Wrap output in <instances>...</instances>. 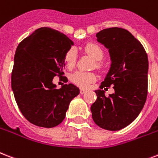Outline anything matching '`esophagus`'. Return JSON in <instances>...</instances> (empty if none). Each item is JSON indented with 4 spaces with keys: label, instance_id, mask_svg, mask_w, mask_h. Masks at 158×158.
Segmentation results:
<instances>
[{
    "label": "esophagus",
    "instance_id": "esophagus-1",
    "mask_svg": "<svg viewBox=\"0 0 158 158\" xmlns=\"http://www.w3.org/2000/svg\"><path fill=\"white\" fill-rule=\"evenodd\" d=\"M85 93H86V90L85 89H80V94H84Z\"/></svg>",
    "mask_w": 158,
    "mask_h": 158
}]
</instances>
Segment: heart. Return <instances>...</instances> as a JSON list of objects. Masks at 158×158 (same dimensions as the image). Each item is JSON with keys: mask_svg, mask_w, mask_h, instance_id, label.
I'll return each instance as SVG.
<instances>
[{"mask_svg": "<svg viewBox=\"0 0 158 158\" xmlns=\"http://www.w3.org/2000/svg\"><path fill=\"white\" fill-rule=\"evenodd\" d=\"M84 51L96 61H100L103 57V50L96 44H88L84 47ZM64 60L67 68H74L77 60V52L75 49L72 48L67 51ZM97 65H99V64H97ZM96 77L93 73H86L83 71H76L71 74L70 76L71 81L80 88L88 87L91 83L94 81Z\"/></svg>", "mask_w": 158, "mask_h": 158, "instance_id": "b5f03b06", "label": "heart"}]
</instances>
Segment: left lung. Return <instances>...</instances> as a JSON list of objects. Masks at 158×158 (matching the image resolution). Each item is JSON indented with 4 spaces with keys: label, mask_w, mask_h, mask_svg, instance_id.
<instances>
[{
    "label": "left lung",
    "mask_w": 158,
    "mask_h": 158,
    "mask_svg": "<svg viewBox=\"0 0 158 158\" xmlns=\"http://www.w3.org/2000/svg\"><path fill=\"white\" fill-rule=\"evenodd\" d=\"M96 37L108 50L111 65L100 89L95 90L92 118L98 127L118 131L133 122L145 104L148 59L143 44L125 29H104ZM110 85H114V93L106 97L101 89Z\"/></svg>",
    "instance_id": "left-lung-1"
}]
</instances>
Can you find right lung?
Segmentation results:
<instances>
[{"label":"right lung","mask_w":158,"mask_h":158,"mask_svg":"<svg viewBox=\"0 0 158 158\" xmlns=\"http://www.w3.org/2000/svg\"><path fill=\"white\" fill-rule=\"evenodd\" d=\"M74 42L49 27H41L17 46L11 74V88L21 114L29 122L54 127L63 122L71 100L79 94L74 84L57 89L53 83L62 77L65 54Z\"/></svg>","instance_id":"1"}]
</instances>
